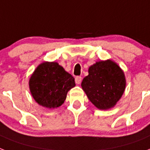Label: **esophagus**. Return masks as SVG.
<instances>
[{
	"label": "esophagus",
	"mask_w": 150,
	"mask_h": 150,
	"mask_svg": "<svg viewBox=\"0 0 150 150\" xmlns=\"http://www.w3.org/2000/svg\"><path fill=\"white\" fill-rule=\"evenodd\" d=\"M81 81H82V77L80 76H77L75 77V82H76V84H80L81 83Z\"/></svg>",
	"instance_id": "1"
}]
</instances>
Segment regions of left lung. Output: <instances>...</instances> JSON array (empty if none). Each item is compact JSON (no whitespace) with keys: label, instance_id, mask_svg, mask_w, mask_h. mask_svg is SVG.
Returning <instances> with one entry per match:
<instances>
[{"label":"left lung","instance_id":"left-lung-1","mask_svg":"<svg viewBox=\"0 0 150 150\" xmlns=\"http://www.w3.org/2000/svg\"><path fill=\"white\" fill-rule=\"evenodd\" d=\"M125 74L111 60L96 62L89 67L81 87L89 100L100 110L113 107L125 91Z\"/></svg>","mask_w":150,"mask_h":150}]
</instances>
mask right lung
I'll return each mask as SVG.
<instances>
[{"label":"right lung","instance_id":"right-lung-1","mask_svg":"<svg viewBox=\"0 0 150 150\" xmlns=\"http://www.w3.org/2000/svg\"><path fill=\"white\" fill-rule=\"evenodd\" d=\"M33 98L44 107L56 108L64 103L67 92L75 84L74 76L57 62H43L30 79Z\"/></svg>","mask_w":150,"mask_h":150}]
</instances>
